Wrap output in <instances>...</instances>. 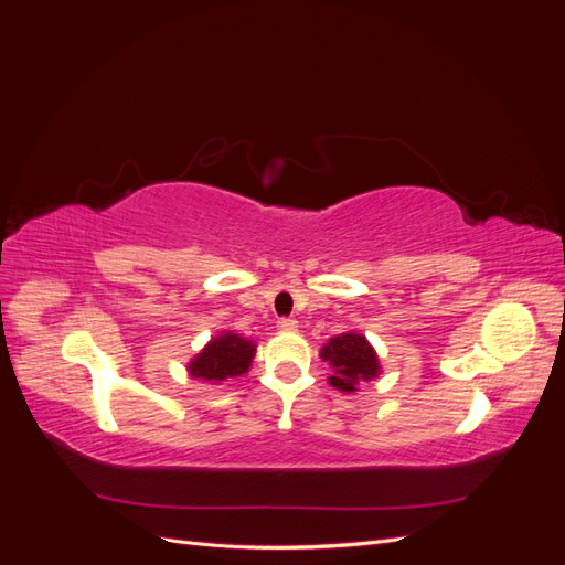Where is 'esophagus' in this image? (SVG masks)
Segmentation results:
<instances>
[{
    "label": "esophagus",
    "mask_w": 565,
    "mask_h": 565,
    "mask_svg": "<svg viewBox=\"0 0 565 565\" xmlns=\"http://www.w3.org/2000/svg\"><path fill=\"white\" fill-rule=\"evenodd\" d=\"M297 328H299V324H297L295 318H280L278 320V330H282V332H292Z\"/></svg>",
    "instance_id": "esophagus-1"
}]
</instances>
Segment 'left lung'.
Returning <instances> with one entry per match:
<instances>
[{
  "instance_id": "obj_1",
  "label": "left lung",
  "mask_w": 565,
  "mask_h": 565,
  "mask_svg": "<svg viewBox=\"0 0 565 565\" xmlns=\"http://www.w3.org/2000/svg\"><path fill=\"white\" fill-rule=\"evenodd\" d=\"M320 358L334 370L328 382L344 393L358 391V386H363L382 372L380 358L370 347V341L355 332L332 337L328 344L320 349Z\"/></svg>"
}]
</instances>
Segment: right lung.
<instances>
[{
	"mask_svg": "<svg viewBox=\"0 0 565 565\" xmlns=\"http://www.w3.org/2000/svg\"><path fill=\"white\" fill-rule=\"evenodd\" d=\"M256 344L241 334L224 332L214 337L191 363L188 372L202 382H224L228 377H241L252 365Z\"/></svg>",
	"mask_w": 565,
	"mask_h": 565,
	"instance_id": "add662e5",
	"label": "right lung"
}]
</instances>
